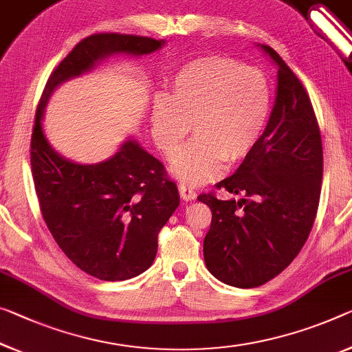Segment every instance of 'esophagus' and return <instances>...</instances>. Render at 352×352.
Wrapping results in <instances>:
<instances>
[{"instance_id":"34e87169","label":"esophagus","mask_w":352,"mask_h":352,"mask_svg":"<svg viewBox=\"0 0 352 352\" xmlns=\"http://www.w3.org/2000/svg\"><path fill=\"white\" fill-rule=\"evenodd\" d=\"M179 195L182 199H186V201H190V199L197 198V193H195V190H192L190 187L184 186V184H179Z\"/></svg>"}]
</instances>
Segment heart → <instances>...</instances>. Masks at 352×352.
<instances>
[{"label":"heart","mask_w":352,"mask_h":352,"mask_svg":"<svg viewBox=\"0 0 352 352\" xmlns=\"http://www.w3.org/2000/svg\"><path fill=\"white\" fill-rule=\"evenodd\" d=\"M170 86V97L154 100L151 133L171 159L192 124L195 138L171 164L184 186L217 179L223 162L237 165L255 153L272 108V91L261 70L232 58L206 56L177 70Z\"/></svg>","instance_id":"1"}]
</instances>
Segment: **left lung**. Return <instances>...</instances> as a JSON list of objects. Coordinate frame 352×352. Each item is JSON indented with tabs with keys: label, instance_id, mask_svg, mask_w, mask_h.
<instances>
[{
	"label": "left lung",
	"instance_id": "obj_1",
	"mask_svg": "<svg viewBox=\"0 0 352 352\" xmlns=\"http://www.w3.org/2000/svg\"><path fill=\"white\" fill-rule=\"evenodd\" d=\"M278 88L266 132L250 157L217 184L241 199L201 193L212 221L204 237V261L220 282L256 288L299 255L315 223L322 181V140L304 85L278 53Z\"/></svg>",
	"mask_w": 352,
	"mask_h": 352
}]
</instances>
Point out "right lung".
Masks as SVG:
<instances>
[{"label":"right lung","mask_w":352,"mask_h":352,"mask_svg":"<svg viewBox=\"0 0 352 352\" xmlns=\"http://www.w3.org/2000/svg\"><path fill=\"white\" fill-rule=\"evenodd\" d=\"M153 37L99 32L80 41L47 80L31 135V170L42 217L53 239L83 272L105 282L137 277L157 255L159 232L179 206L165 166L133 140L111 159L80 165L61 157L42 132V113L59 83L113 53L148 55Z\"/></svg>","instance_id":"right-lung-1"}]
</instances>
